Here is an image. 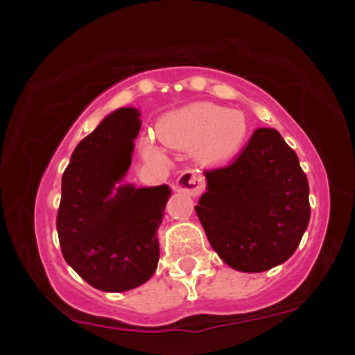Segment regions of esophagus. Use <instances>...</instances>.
Instances as JSON below:
<instances>
[{
	"label": "esophagus",
	"mask_w": 355,
	"mask_h": 355,
	"mask_svg": "<svg viewBox=\"0 0 355 355\" xmlns=\"http://www.w3.org/2000/svg\"><path fill=\"white\" fill-rule=\"evenodd\" d=\"M177 190L185 191V193L191 195V197H197V195L202 193L203 190V180L198 177L193 170H185V172L180 173V177L177 178V183H175Z\"/></svg>",
	"instance_id": "34e87169"
}]
</instances>
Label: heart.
Wrapping results in <instances>:
<instances>
[{
  "label": "heart",
  "instance_id": "1",
  "mask_svg": "<svg viewBox=\"0 0 355 355\" xmlns=\"http://www.w3.org/2000/svg\"><path fill=\"white\" fill-rule=\"evenodd\" d=\"M247 130L242 112L200 101L165 115L158 121L157 135L172 150H195L202 165L220 166L237 157ZM144 153L157 157V150L150 141L144 144Z\"/></svg>",
  "mask_w": 355,
  "mask_h": 355
}]
</instances>
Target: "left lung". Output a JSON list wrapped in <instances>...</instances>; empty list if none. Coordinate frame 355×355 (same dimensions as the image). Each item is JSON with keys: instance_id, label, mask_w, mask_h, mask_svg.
I'll return each instance as SVG.
<instances>
[{"instance_id": "1", "label": "left lung", "mask_w": 355, "mask_h": 355, "mask_svg": "<svg viewBox=\"0 0 355 355\" xmlns=\"http://www.w3.org/2000/svg\"><path fill=\"white\" fill-rule=\"evenodd\" d=\"M205 180L195 211L227 266L255 274L291 259L311 220L309 183L277 130H255L237 160Z\"/></svg>"}]
</instances>
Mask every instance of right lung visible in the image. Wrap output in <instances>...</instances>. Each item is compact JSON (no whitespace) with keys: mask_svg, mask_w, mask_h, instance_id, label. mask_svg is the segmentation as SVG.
<instances>
[{"mask_svg":"<svg viewBox=\"0 0 355 355\" xmlns=\"http://www.w3.org/2000/svg\"><path fill=\"white\" fill-rule=\"evenodd\" d=\"M140 112L118 108L76 145L61 178L56 230L64 260L103 292L132 291L157 270V230L172 190L123 183Z\"/></svg>","mask_w":355,"mask_h":355,"instance_id":"obj_1","label":"right lung"}]
</instances>
